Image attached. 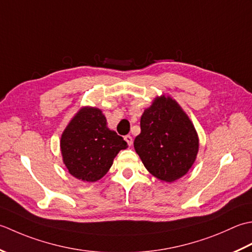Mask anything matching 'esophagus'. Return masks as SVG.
<instances>
[{
	"label": "esophagus",
	"mask_w": 252,
	"mask_h": 252,
	"mask_svg": "<svg viewBox=\"0 0 252 252\" xmlns=\"http://www.w3.org/2000/svg\"><path fill=\"white\" fill-rule=\"evenodd\" d=\"M124 139L126 140V142L128 143V146H131L132 145V137L130 135H127L124 137Z\"/></svg>",
	"instance_id": "esophagus-1"
}]
</instances>
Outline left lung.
<instances>
[{
	"mask_svg": "<svg viewBox=\"0 0 252 252\" xmlns=\"http://www.w3.org/2000/svg\"><path fill=\"white\" fill-rule=\"evenodd\" d=\"M140 129L133 147L153 176L172 183L192 166L199 148L198 135L190 120L172 97H157L143 112Z\"/></svg>",
	"mask_w": 252,
	"mask_h": 252,
	"instance_id": "8db88e82",
	"label": "left lung"
}]
</instances>
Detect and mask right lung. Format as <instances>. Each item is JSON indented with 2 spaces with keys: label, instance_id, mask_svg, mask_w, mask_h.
I'll use <instances>...</instances> for the list:
<instances>
[{
  "label": "right lung",
  "instance_id": "obj_1",
  "mask_svg": "<svg viewBox=\"0 0 252 252\" xmlns=\"http://www.w3.org/2000/svg\"><path fill=\"white\" fill-rule=\"evenodd\" d=\"M127 142L106 126V119L95 107L81 109L61 138L64 164L74 177L96 182L103 177L113 160Z\"/></svg>",
  "mask_w": 252,
  "mask_h": 252
}]
</instances>
